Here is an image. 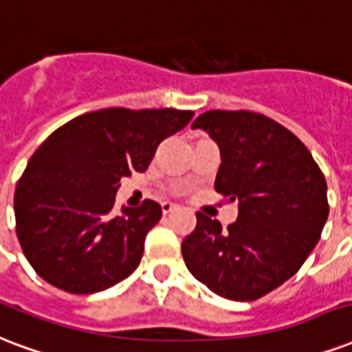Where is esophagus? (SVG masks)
Segmentation results:
<instances>
[{"label":"esophagus","instance_id":"obj_1","mask_svg":"<svg viewBox=\"0 0 352 352\" xmlns=\"http://www.w3.org/2000/svg\"><path fill=\"white\" fill-rule=\"evenodd\" d=\"M174 208H176V206L173 204V202H163V204H161V210H163V213H170V211L174 210Z\"/></svg>","mask_w":352,"mask_h":352}]
</instances>
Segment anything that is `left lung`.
<instances>
[{
  "mask_svg": "<svg viewBox=\"0 0 352 352\" xmlns=\"http://www.w3.org/2000/svg\"><path fill=\"white\" fill-rule=\"evenodd\" d=\"M217 142L215 191L237 200L226 232L197 213L182 243L187 269L230 300H256L297 273L329 217L327 182L308 148L289 129L248 111H206L192 122Z\"/></svg>",
  "mask_w": 352,
  "mask_h": 352,
  "instance_id": "1",
  "label": "left lung"
}]
</instances>
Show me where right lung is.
<instances>
[{
    "label": "right lung",
    "mask_w": 352,
    "mask_h": 352,
    "mask_svg": "<svg viewBox=\"0 0 352 352\" xmlns=\"http://www.w3.org/2000/svg\"><path fill=\"white\" fill-rule=\"evenodd\" d=\"M191 118L192 111L113 107L78 116L42 142L14 192L18 241L41 278L87 295L135 271L161 208L144 200L115 215L120 179L146 170Z\"/></svg>",
    "instance_id": "1"
}]
</instances>
